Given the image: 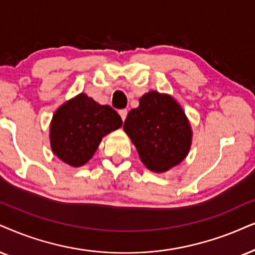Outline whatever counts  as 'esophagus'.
I'll return each instance as SVG.
<instances>
[{"instance_id": "1", "label": "esophagus", "mask_w": 255, "mask_h": 255, "mask_svg": "<svg viewBox=\"0 0 255 255\" xmlns=\"http://www.w3.org/2000/svg\"><path fill=\"white\" fill-rule=\"evenodd\" d=\"M127 109H121L120 112H119V114H120V117L122 119V121L126 120V118H127Z\"/></svg>"}]
</instances>
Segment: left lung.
Instances as JSON below:
<instances>
[{
  "label": "left lung",
  "instance_id": "1",
  "mask_svg": "<svg viewBox=\"0 0 255 255\" xmlns=\"http://www.w3.org/2000/svg\"><path fill=\"white\" fill-rule=\"evenodd\" d=\"M124 130L141 162L154 173H166L188 155L193 131L185 111L173 96L150 90L125 120Z\"/></svg>",
  "mask_w": 255,
  "mask_h": 255
}]
</instances>
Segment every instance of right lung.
<instances>
[{"mask_svg": "<svg viewBox=\"0 0 255 255\" xmlns=\"http://www.w3.org/2000/svg\"><path fill=\"white\" fill-rule=\"evenodd\" d=\"M121 126L120 115L112 107L80 93L54 113L49 130L50 148L64 163L81 167L94 155L102 137Z\"/></svg>", "mask_w": 255, "mask_h": 255, "instance_id": "right-lung-1", "label": "right lung"}]
</instances>
